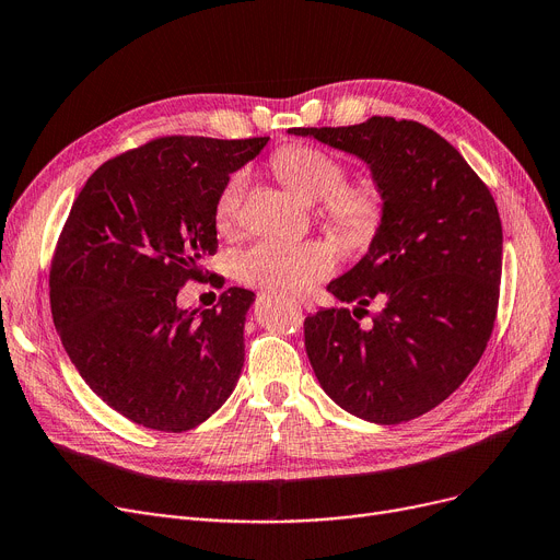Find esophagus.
I'll return each instance as SVG.
<instances>
[{"mask_svg": "<svg viewBox=\"0 0 560 560\" xmlns=\"http://www.w3.org/2000/svg\"><path fill=\"white\" fill-rule=\"evenodd\" d=\"M298 304H300L302 308H306V311H313V302L306 300V298H298Z\"/></svg>", "mask_w": 560, "mask_h": 560, "instance_id": "34e87169", "label": "esophagus"}]
</instances>
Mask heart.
Instances as JSON below:
<instances>
[{
  "instance_id": "b5f03b06",
  "label": "heart",
  "mask_w": 560,
  "mask_h": 560,
  "mask_svg": "<svg viewBox=\"0 0 560 560\" xmlns=\"http://www.w3.org/2000/svg\"><path fill=\"white\" fill-rule=\"evenodd\" d=\"M275 174L306 203H318L323 224L348 242L371 240L384 220V189L371 178L346 180V164L308 143H288L272 153ZM247 172L226 178L214 199V226L231 233L242 212ZM334 252L320 240H260L233 256L237 281L262 290H304L334 272Z\"/></svg>"
}]
</instances>
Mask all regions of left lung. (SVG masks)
Segmentation results:
<instances>
[{
	"label": "left lung",
	"mask_w": 560,
	"mask_h": 560,
	"mask_svg": "<svg viewBox=\"0 0 560 560\" xmlns=\"http://www.w3.org/2000/svg\"><path fill=\"white\" fill-rule=\"evenodd\" d=\"M371 166L384 220L350 272L327 285L350 308L304 320V346L325 394L350 415L411 421L467 380L494 329L503 233L492 191L453 145L417 120L293 128ZM371 299L385 306L355 323Z\"/></svg>",
	"instance_id": "1"
}]
</instances>
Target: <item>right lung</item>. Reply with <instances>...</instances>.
<instances>
[{
    "mask_svg": "<svg viewBox=\"0 0 560 560\" xmlns=\"http://www.w3.org/2000/svg\"><path fill=\"white\" fill-rule=\"evenodd\" d=\"M270 137H160L95 168L57 240L50 306L82 380L137 425L185 432L233 394L254 293L176 304L217 254L214 199Z\"/></svg>",
    "mask_w": 560,
    "mask_h": 560,
    "instance_id": "obj_1",
    "label": "right lung"
}]
</instances>
